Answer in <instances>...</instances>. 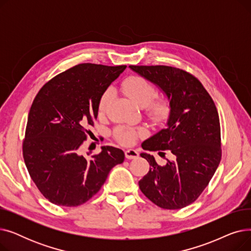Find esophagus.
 Instances as JSON below:
<instances>
[{
  "label": "esophagus",
  "mask_w": 251,
  "mask_h": 251,
  "mask_svg": "<svg viewBox=\"0 0 251 251\" xmlns=\"http://www.w3.org/2000/svg\"><path fill=\"white\" fill-rule=\"evenodd\" d=\"M125 156H126V159H128V160L136 159V157H138V152L135 150H127L125 151Z\"/></svg>",
  "instance_id": "1"
}]
</instances>
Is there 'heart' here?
Masks as SVG:
<instances>
[{"label": "heart", "mask_w": 251, "mask_h": 251, "mask_svg": "<svg viewBox=\"0 0 251 251\" xmlns=\"http://www.w3.org/2000/svg\"><path fill=\"white\" fill-rule=\"evenodd\" d=\"M121 90L131 100L146 111L147 116L156 124H163L168 120L171 113V105L167 100H156V88L146 78L140 76L128 77L121 85ZM114 98L112 88L105 89L99 101V113H107ZM147 134V129L143 127L133 128L119 126L115 130V137L123 146H132L139 136Z\"/></svg>", "instance_id": "obj_1"}]
</instances>
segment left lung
<instances>
[{"label":"left lung","instance_id":"obj_1","mask_svg":"<svg viewBox=\"0 0 251 251\" xmlns=\"http://www.w3.org/2000/svg\"><path fill=\"white\" fill-rule=\"evenodd\" d=\"M159 87L171 113L166 128L141 143L143 150L167 151L172 159L160 166L153 155L141 152L151 168L139 182L142 193L154 204L179 209L196 201L220 164L221 129L213 99L199 79L170 66H129Z\"/></svg>","mask_w":251,"mask_h":251}]
</instances>
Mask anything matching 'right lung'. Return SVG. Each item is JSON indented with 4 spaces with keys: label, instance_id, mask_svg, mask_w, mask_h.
<instances>
[{
    "label": "right lung",
    "instance_id": "1",
    "mask_svg": "<svg viewBox=\"0 0 251 251\" xmlns=\"http://www.w3.org/2000/svg\"><path fill=\"white\" fill-rule=\"evenodd\" d=\"M126 66L79 64L46 83L28 113L23 157L38 190L51 203L80 205L97 194L122 150L102 147L90 159L80 154L101 95Z\"/></svg>",
    "mask_w": 251,
    "mask_h": 251
}]
</instances>
